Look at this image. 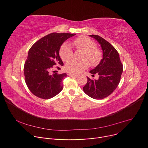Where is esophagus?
Listing matches in <instances>:
<instances>
[{
  "instance_id": "1",
  "label": "esophagus",
  "mask_w": 148,
  "mask_h": 148,
  "mask_svg": "<svg viewBox=\"0 0 148 148\" xmlns=\"http://www.w3.org/2000/svg\"><path fill=\"white\" fill-rule=\"evenodd\" d=\"M69 76H71V77H77V76H78V75H75V74H69Z\"/></svg>"
}]
</instances>
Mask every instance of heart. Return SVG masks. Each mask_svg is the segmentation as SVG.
Masks as SVG:
<instances>
[{
  "label": "heart",
  "mask_w": 148,
  "mask_h": 148,
  "mask_svg": "<svg viewBox=\"0 0 148 148\" xmlns=\"http://www.w3.org/2000/svg\"><path fill=\"white\" fill-rule=\"evenodd\" d=\"M77 49L84 51L82 55V60L72 59L66 64L65 69L66 71L74 74H78L82 70L88 67L90 63L92 66L98 64L102 58V54L100 50L96 47L95 42L86 36H79L73 41ZM60 56L65 62L70 60L73 56V53L71 45L64 43L60 50ZM89 60L88 61V60Z\"/></svg>",
  "instance_id": "heart-1"
}]
</instances>
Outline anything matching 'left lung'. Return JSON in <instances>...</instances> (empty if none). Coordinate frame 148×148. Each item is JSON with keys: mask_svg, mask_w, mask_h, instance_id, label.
I'll return each mask as SVG.
<instances>
[{"mask_svg": "<svg viewBox=\"0 0 148 148\" xmlns=\"http://www.w3.org/2000/svg\"><path fill=\"white\" fill-rule=\"evenodd\" d=\"M90 36L100 43L103 58L96 67L90 71L92 76L98 74L99 79L92 80L87 77L88 81L83 90L94 99H103L116 88L123 71V66L118 51L109 42L98 35L91 34Z\"/></svg>", "mask_w": 148, "mask_h": 148, "instance_id": "obj_1", "label": "left lung"}]
</instances>
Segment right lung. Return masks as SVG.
<instances>
[{"label":"right lung","instance_id":"1","mask_svg":"<svg viewBox=\"0 0 148 148\" xmlns=\"http://www.w3.org/2000/svg\"><path fill=\"white\" fill-rule=\"evenodd\" d=\"M75 34L52 33L34 43L30 48L24 73L27 87L36 97L49 99L63 90L62 80L67 74L51 75L49 72L53 66H63L59 56L60 47L65 40Z\"/></svg>","mask_w":148,"mask_h":148}]
</instances>
